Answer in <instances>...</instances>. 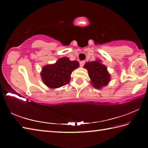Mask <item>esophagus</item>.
<instances>
[{
  "mask_svg": "<svg viewBox=\"0 0 148 148\" xmlns=\"http://www.w3.org/2000/svg\"><path fill=\"white\" fill-rule=\"evenodd\" d=\"M84 64H85V62H84V61H81L79 62V65H80L81 67H83V65H84Z\"/></svg>",
  "mask_w": 148,
  "mask_h": 148,
  "instance_id": "34e87169",
  "label": "esophagus"
}]
</instances>
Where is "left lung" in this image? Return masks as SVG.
Here are the masks:
<instances>
[{
	"mask_svg": "<svg viewBox=\"0 0 148 148\" xmlns=\"http://www.w3.org/2000/svg\"><path fill=\"white\" fill-rule=\"evenodd\" d=\"M84 67L88 70L92 83L95 88L105 86L109 82L110 75L107 71V67L99 61L88 62Z\"/></svg>",
	"mask_w": 148,
	"mask_h": 148,
	"instance_id": "left-lung-1",
	"label": "left lung"
}]
</instances>
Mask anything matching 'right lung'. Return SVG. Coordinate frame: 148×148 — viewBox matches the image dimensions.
Here are the masks:
<instances>
[{
	"label": "right lung",
	"instance_id": "1",
	"mask_svg": "<svg viewBox=\"0 0 148 148\" xmlns=\"http://www.w3.org/2000/svg\"><path fill=\"white\" fill-rule=\"evenodd\" d=\"M79 65L76 60L71 61L67 57H63L55 64L45 66L40 76L46 86L51 88H57L69 83L72 72L79 67Z\"/></svg>",
	"mask_w": 148,
	"mask_h": 148
}]
</instances>
